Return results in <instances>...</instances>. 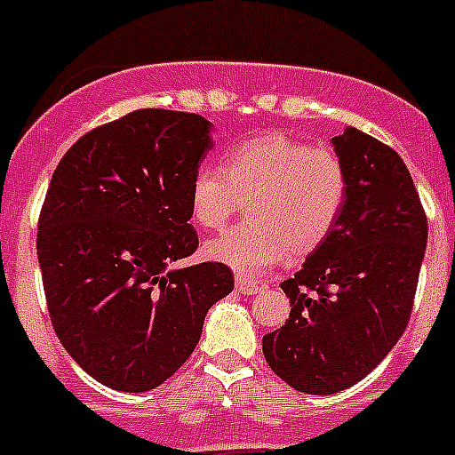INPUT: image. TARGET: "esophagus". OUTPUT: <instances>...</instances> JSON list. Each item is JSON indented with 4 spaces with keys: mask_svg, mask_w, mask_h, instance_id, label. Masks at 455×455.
<instances>
[{
    "mask_svg": "<svg viewBox=\"0 0 455 455\" xmlns=\"http://www.w3.org/2000/svg\"><path fill=\"white\" fill-rule=\"evenodd\" d=\"M236 289H239L243 296H255V293L262 291V284L257 283H251V280H243V277H236Z\"/></svg>",
    "mask_w": 455,
    "mask_h": 455,
    "instance_id": "1",
    "label": "esophagus"
}]
</instances>
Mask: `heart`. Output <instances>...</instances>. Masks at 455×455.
<instances>
[{
  "label": "heart",
  "instance_id": "b5f03b06",
  "mask_svg": "<svg viewBox=\"0 0 455 455\" xmlns=\"http://www.w3.org/2000/svg\"><path fill=\"white\" fill-rule=\"evenodd\" d=\"M347 193V166L335 150L264 134L232 148L220 168H198L188 207L200 228L220 230L248 200L246 223L207 241L204 255L241 275H259L287 252H315L335 230Z\"/></svg>",
  "mask_w": 455,
  "mask_h": 455
}]
</instances>
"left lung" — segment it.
<instances>
[{
	"instance_id": "1",
	"label": "left lung",
	"mask_w": 455,
	"mask_h": 455,
	"mask_svg": "<svg viewBox=\"0 0 455 455\" xmlns=\"http://www.w3.org/2000/svg\"><path fill=\"white\" fill-rule=\"evenodd\" d=\"M332 146L347 166V203L331 236L280 284L291 312L262 339L268 367L316 396L360 383L403 335L428 239L419 193L392 148L355 127Z\"/></svg>"
}]
</instances>
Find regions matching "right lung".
I'll use <instances>...</instances> for the list:
<instances>
[{
  "instance_id": "add662e5",
  "label": "right lung",
  "mask_w": 455,
  "mask_h": 455,
  "mask_svg": "<svg viewBox=\"0 0 455 455\" xmlns=\"http://www.w3.org/2000/svg\"><path fill=\"white\" fill-rule=\"evenodd\" d=\"M198 114L139 108L63 155L38 219V264L63 348L88 376L148 392L198 347L204 316L235 289L225 264L193 255L188 187L212 150Z\"/></svg>"
}]
</instances>
